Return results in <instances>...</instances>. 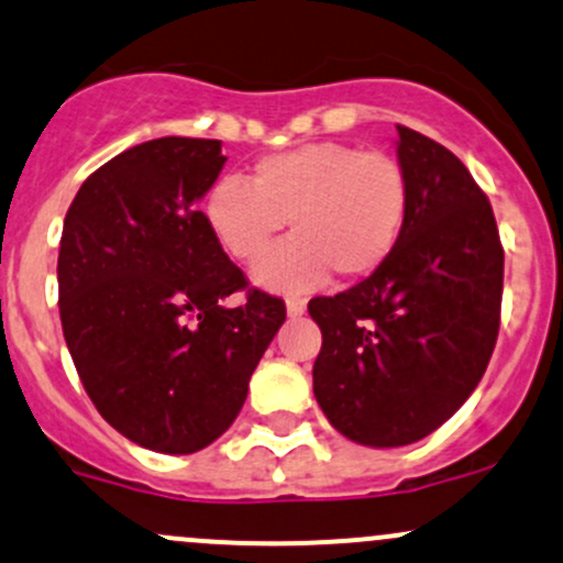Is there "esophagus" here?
I'll use <instances>...</instances> for the list:
<instances>
[{
	"mask_svg": "<svg viewBox=\"0 0 563 563\" xmlns=\"http://www.w3.org/2000/svg\"><path fill=\"white\" fill-rule=\"evenodd\" d=\"M286 310H288V314H291V318H299V314H305V310H307V301L301 299V296H288Z\"/></svg>",
	"mask_w": 563,
	"mask_h": 563,
	"instance_id": "1",
	"label": "esophagus"
}]
</instances>
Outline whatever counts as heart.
<instances>
[{"label": "heart", "instance_id": "b5f03b06", "mask_svg": "<svg viewBox=\"0 0 563 563\" xmlns=\"http://www.w3.org/2000/svg\"><path fill=\"white\" fill-rule=\"evenodd\" d=\"M409 202V178L390 154L314 141L256 159L251 184L219 178L206 221L224 253L253 262L288 219L294 238L272 249L253 277L275 291H305L329 269L339 280L374 275L404 234Z\"/></svg>", "mask_w": 563, "mask_h": 563}]
</instances>
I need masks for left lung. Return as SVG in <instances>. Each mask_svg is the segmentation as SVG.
Here are the masks:
<instances>
[{
    "mask_svg": "<svg viewBox=\"0 0 563 563\" xmlns=\"http://www.w3.org/2000/svg\"><path fill=\"white\" fill-rule=\"evenodd\" d=\"M409 219L374 275L307 305L323 333L312 390L329 422L393 449L471 398L497 344L505 251L489 197L446 146L398 125Z\"/></svg>",
    "mask_w": 563,
    "mask_h": 563,
    "instance_id": "left-lung-1",
    "label": "left lung"
}]
</instances>
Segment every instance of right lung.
Here are the masks:
<instances>
[{"label":"right lung","mask_w":563,"mask_h":563,"mask_svg":"<svg viewBox=\"0 0 563 563\" xmlns=\"http://www.w3.org/2000/svg\"><path fill=\"white\" fill-rule=\"evenodd\" d=\"M221 141H146L85 178L64 219L58 310L98 413L139 446L191 454L234 422L286 320L250 288L197 208L224 168ZM244 290L246 305L227 308Z\"/></svg>","instance_id":"add662e5"}]
</instances>
